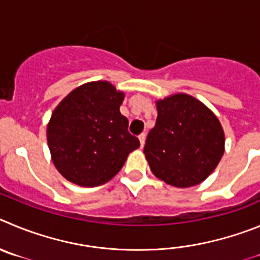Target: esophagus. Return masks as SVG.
Masks as SVG:
<instances>
[{
	"instance_id": "1",
	"label": "esophagus",
	"mask_w": 260,
	"mask_h": 260,
	"mask_svg": "<svg viewBox=\"0 0 260 260\" xmlns=\"http://www.w3.org/2000/svg\"><path fill=\"white\" fill-rule=\"evenodd\" d=\"M139 140H140V145H141V147L145 145V141H146V133H141V135L139 136Z\"/></svg>"
}]
</instances>
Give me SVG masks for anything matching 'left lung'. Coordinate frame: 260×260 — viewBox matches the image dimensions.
<instances>
[{
    "label": "left lung",
    "instance_id": "obj_1",
    "mask_svg": "<svg viewBox=\"0 0 260 260\" xmlns=\"http://www.w3.org/2000/svg\"><path fill=\"white\" fill-rule=\"evenodd\" d=\"M158 118L144 154L158 179L177 188L202 182L224 153V132L216 116L188 94L156 102Z\"/></svg>",
    "mask_w": 260,
    "mask_h": 260
}]
</instances>
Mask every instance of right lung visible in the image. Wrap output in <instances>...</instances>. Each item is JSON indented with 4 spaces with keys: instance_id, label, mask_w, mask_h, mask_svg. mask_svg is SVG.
I'll return each instance as SVG.
<instances>
[{
    "instance_id": "right-lung-1",
    "label": "right lung",
    "mask_w": 260,
    "mask_h": 260,
    "mask_svg": "<svg viewBox=\"0 0 260 260\" xmlns=\"http://www.w3.org/2000/svg\"><path fill=\"white\" fill-rule=\"evenodd\" d=\"M124 94L107 81L84 84L54 110L48 125L53 163L63 177L80 186L113 179L128 154L140 146L119 111Z\"/></svg>"
}]
</instances>
